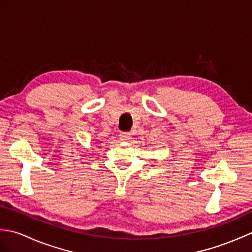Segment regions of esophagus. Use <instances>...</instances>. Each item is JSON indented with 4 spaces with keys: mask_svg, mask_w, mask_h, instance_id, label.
Segmentation results:
<instances>
[{
    "mask_svg": "<svg viewBox=\"0 0 252 252\" xmlns=\"http://www.w3.org/2000/svg\"><path fill=\"white\" fill-rule=\"evenodd\" d=\"M119 138L121 141H123V142H126V141H129L130 138H131V134L129 132H121L120 134H119Z\"/></svg>",
    "mask_w": 252,
    "mask_h": 252,
    "instance_id": "esophagus-1",
    "label": "esophagus"
}]
</instances>
